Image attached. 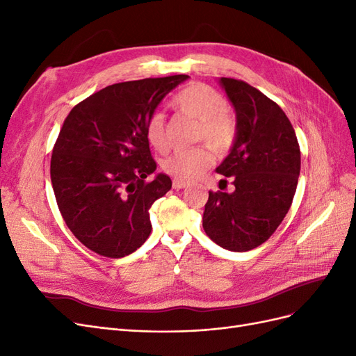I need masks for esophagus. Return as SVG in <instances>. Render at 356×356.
Listing matches in <instances>:
<instances>
[{
    "mask_svg": "<svg viewBox=\"0 0 356 356\" xmlns=\"http://www.w3.org/2000/svg\"><path fill=\"white\" fill-rule=\"evenodd\" d=\"M172 186H174L175 190H182L187 187V182L186 181H181V179H174V182H172Z\"/></svg>",
    "mask_w": 356,
    "mask_h": 356,
    "instance_id": "esophagus-1",
    "label": "esophagus"
}]
</instances>
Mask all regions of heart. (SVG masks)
<instances>
[{
	"label": "heart",
	"mask_w": 356,
	"mask_h": 356,
	"mask_svg": "<svg viewBox=\"0 0 356 356\" xmlns=\"http://www.w3.org/2000/svg\"><path fill=\"white\" fill-rule=\"evenodd\" d=\"M179 113L199 120L197 138H204L215 148H227L234 138V123L227 111L224 96L207 84H190L172 101ZM147 141L157 152L168 148L166 122L163 113H154L145 127ZM212 156L207 147L178 149L161 161V168L175 179L190 181L199 177L211 163Z\"/></svg>",
	"instance_id": "1"
}]
</instances>
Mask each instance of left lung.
<instances>
[{
	"label": "left lung",
	"mask_w": 356,
	"mask_h": 356,
	"mask_svg": "<svg viewBox=\"0 0 356 356\" xmlns=\"http://www.w3.org/2000/svg\"><path fill=\"white\" fill-rule=\"evenodd\" d=\"M236 113L234 141L215 169L234 191H209L203 229L224 250L264 243L285 218L300 175V147L281 106L242 80H218ZM225 182V179H221Z\"/></svg>",
	"instance_id": "left-lung-1"
}]
</instances>
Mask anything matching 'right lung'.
Segmentation results:
<instances>
[{"label":"right lung","instance_id":"1","mask_svg":"<svg viewBox=\"0 0 356 356\" xmlns=\"http://www.w3.org/2000/svg\"><path fill=\"white\" fill-rule=\"evenodd\" d=\"M188 75L106 86L77 104L53 147L50 177L68 229L93 252L122 258L152 233L148 209L172 187L149 153L145 127Z\"/></svg>","mask_w":356,"mask_h":356}]
</instances>
